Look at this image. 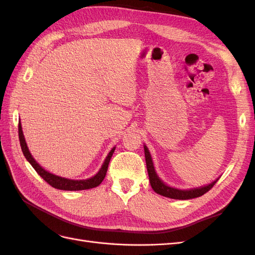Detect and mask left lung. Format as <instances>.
Here are the masks:
<instances>
[{"instance_id": "8db88e82", "label": "left lung", "mask_w": 255, "mask_h": 255, "mask_svg": "<svg viewBox=\"0 0 255 255\" xmlns=\"http://www.w3.org/2000/svg\"><path fill=\"white\" fill-rule=\"evenodd\" d=\"M144 157H145L146 170H148L151 186H152L153 190L156 192V194L161 195L164 197H168L171 199H179V200H187V199H194V198L201 197L202 195L206 194L208 190L212 189L214 185L216 184V182L218 181V180L214 181L213 183L208 184L207 186H204V187L189 189V190H181V189H175L172 187H169L166 184H164L159 180V177L157 176L155 170H154L151 155H150L148 148H146L145 145H144Z\"/></svg>"}]
</instances>
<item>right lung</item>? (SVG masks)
Returning a JSON list of instances; mask_svg holds the SVG:
<instances>
[{
	"label": "right lung",
	"mask_w": 255,
	"mask_h": 255,
	"mask_svg": "<svg viewBox=\"0 0 255 255\" xmlns=\"http://www.w3.org/2000/svg\"><path fill=\"white\" fill-rule=\"evenodd\" d=\"M18 132H19V140H20V145H21V149L23 152V155H24L25 158L29 161V164L33 166L36 172L39 174L45 182L50 184L52 187L56 188V189H61V190H84V189H90V188L99 186V185L101 184L102 181L104 180V177L107 172V168H109V165H110V160H111V158L113 156V153L115 151V148L112 149L109 155H107L102 168L100 169V171L94 177H91V179H88V180H80V181L68 180V179H65V177H60V176L54 175L48 171H45L44 169L42 167H40L39 164H38L37 161L34 159V157L30 155V153H29L28 148L26 145V142H25V139H24V136H23V133H22V128H21L20 122L18 126Z\"/></svg>",
	"instance_id": "add662e5"
}]
</instances>
